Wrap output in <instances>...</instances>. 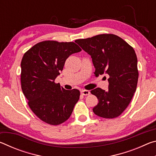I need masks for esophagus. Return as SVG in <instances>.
<instances>
[{"label":"esophagus","mask_w":156,"mask_h":156,"mask_svg":"<svg viewBox=\"0 0 156 156\" xmlns=\"http://www.w3.org/2000/svg\"><path fill=\"white\" fill-rule=\"evenodd\" d=\"M81 94L83 95V96H88L90 94V91L88 90H82L81 91Z\"/></svg>","instance_id":"34e87169"}]
</instances>
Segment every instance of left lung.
I'll return each instance as SVG.
<instances>
[{
    "instance_id": "8db88e82",
    "label": "left lung",
    "mask_w": 156,
    "mask_h": 156,
    "mask_svg": "<svg viewBox=\"0 0 156 156\" xmlns=\"http://www.w3.org/2000/svg\"><path fill=\"white\" fill-rule=\"evenodd\" d=\"M89 54L95 75L107 73L109 87L91 91L98 100L93 108L95 114L104 118L119 116L130 103L138 80V60L133 47L114 34H99L76 41Z\"/></svg>"
}]
</instances>
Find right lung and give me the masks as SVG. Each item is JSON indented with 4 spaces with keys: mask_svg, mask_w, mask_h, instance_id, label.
<instances>
[{
    "mask_svg": "<svg viewBox=\"0 0 156 156\" xmlns=\"http://www.w3.org/2000/svg\"><path fill=\"white\" fill-rule=\"evenodd\" d=\"M80 51L73 42L45 41L25 53L20 64L21 88L29 107L43 122L58 125L72 115L80 91L66 90L54 80L67 58Z\"/></svg>",
    "mask_w": 156,
    "mask_h": 156,
    "instance_id": "obj_1",
    "label": "right lung"
}]
</instances>
